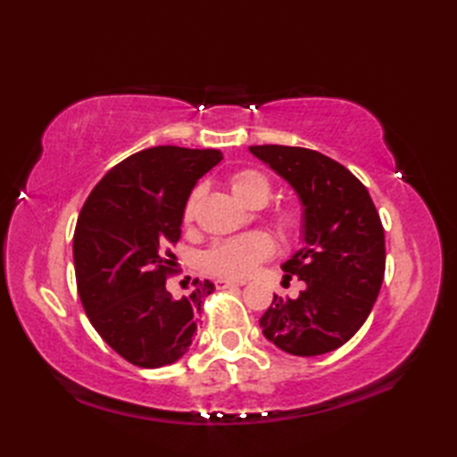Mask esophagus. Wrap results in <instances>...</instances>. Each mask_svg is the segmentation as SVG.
<instances>
[{"mask_svg":"<svg viewBox=\"0 0 457 457\" xmlns=\"http://www.w3.org/2000/svg\"><path fill=\"white\" fill-rule=\"evenodd\" d=\"M241 285H244V283H239V280H226V278L216 280L218 288H234V287H241Z\"/></svg>","mask_w":457,"mask_h":457,"instance_id":"34e87169","label":"esophagus"}]
</instances>
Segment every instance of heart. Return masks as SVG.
Masks as SVG:
<instances>
[{
    "label": "heart",
    "instance_id": "obj_1",
    "mask_svg": "<svg viewBox=\"0 0 457 457\" xmlns=\"http://www.w3.org/2000/svg\"><path fill=\"white\" fill-rule=\"evenodd\" d=\"M231 192L236 194L239 202H244L245 206H255V204H263L270 196V182L261 174L259 170H239L231 177ZM200 198V190H194L190 198L184 206V220L190 221L196 212V204ZM277 226L283 236L295 234L300 226V218L295 212H283L277 218ZM270 253H273V241H270L265 234H251L239 239L223 241V244L216 245L208 255L204 257V267L208 273L226 277V278H245L249 277L261 261H265Z\"/></svg>",
    "mask_w": 457,
    "mask_h": 457
}]
</instances>
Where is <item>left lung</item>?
<instances>
[{"label":"left lung","mask_w":457,"mask_h":457,"mask_svg":"<svg viewBox=\"0 0 457 457\" xmlns=\"http://www.w3.org/2000/svg\"><path fill=\"white\" fill-rule=\"evenodd\" d=\"M249 151L303 204V247L280 267L304 288L296 298L275 295L259 326L287 353L334 352L363 326L381 290V218L363 184L326 154L285 145H253Z\"/></svg>","instance_id":"left-lung-1"}]
</instances>
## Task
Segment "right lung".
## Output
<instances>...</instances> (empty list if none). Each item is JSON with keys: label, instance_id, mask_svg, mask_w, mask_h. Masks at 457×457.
<instances>
[{"label": "right lung", "instance_id": "right-lung-1", "mask_svg": "<svg viewBox=\"0 0 457 457\" xmlns=\"http://www.w3.org/2000/svg\"><path fill=\"white\" fill-rule=\"evenodd\" d=\"M223 159L218 149L159 145L131 154L96 184L74 231L82 306L113 352L137 367L170 365L188 352L210 280L188 296L167 290L184 206L196 182Z\"/></svg>", "mask_w": 457, "mask_h": 457}]
</instances>
